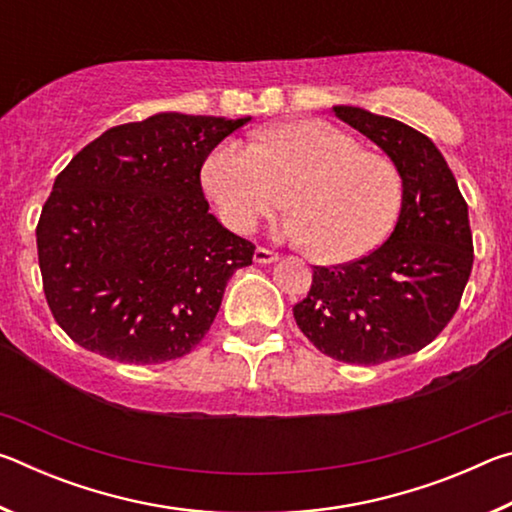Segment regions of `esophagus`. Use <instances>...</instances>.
<instances>
[{
  "mask_svg": "<svg viewBox=\"0 0 512 512\" xmlns=\"http://www.w3.org/2000/svg\"><path fill=\"white\" fill-rule=\"evenodd\" d=\"M275 259H277V253H273V250H268L264 246L255 248V262L257 264H271V262H275Z\"/></svg>",
  "mask_w": 512,
  "mask_h": 512,
  "instance_id": "1",
  "label": "esophagus"
}]
</instances>
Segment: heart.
<instances>
[{"label": "heart", "instance_id": "1", "mask_svg": "<svg viewBox=\"0 0 512 512\" xmlns=\"http://www.w3.org/2000/svg\"><path fill=\"white\" fill-rule=\"evenodd\" d=\"M205 192L239 235L284 205L293 214L282 235L311 244L327 264L359 259L386 239L402 210L404 180L386 155L361 149L323 119H298L266 131L250 146L223 142L203 167Z\"/></svg>", "mask_w": 512, "mask_h": 512}]
</instances>
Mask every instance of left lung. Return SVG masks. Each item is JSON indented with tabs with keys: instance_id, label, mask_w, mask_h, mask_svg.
I'll return each instance as SVG.
<instances>
[{
	"instance_id": "1",
	"label": "left lung",
	"mask_w": 512,
	"mask_h": 512,
	"mask_svg": "<svg viewBox=\"0 0 512 512\" xmlns=\"http://www.w3.org/2000/svg\"><path fill=\"white\" fill-rule=\"evenodd\" d=\"M332 110L397 164L402 212L391 237L368 255L314 266L293 318L327 357L377 366L422 350L454 318L472 273V230L454 173L427 135L361 108Z\"/></svg>"
}]
</instances>
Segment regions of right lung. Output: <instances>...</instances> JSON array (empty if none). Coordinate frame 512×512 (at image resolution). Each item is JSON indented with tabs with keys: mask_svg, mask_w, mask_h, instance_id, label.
<instances>
[{
	"mask_svg": "<svg viewBox=\"0 0 512 512\" xmlns=\"http://www.w3.org/2000/svg\"><path fill=\"white\" fill-rule=\"evenodd\" d=\"M248 121L160 112L110 128L58 173L36 237L47 305L69 339L135 366L203 341L255 244L210 214L201 169Z\"/></svg>",
	"mask_w": 512,
	"mask_h": 512,
	"instance_id": "right-lung-1",
	"label": "right lung"
}]
</instances>
